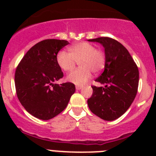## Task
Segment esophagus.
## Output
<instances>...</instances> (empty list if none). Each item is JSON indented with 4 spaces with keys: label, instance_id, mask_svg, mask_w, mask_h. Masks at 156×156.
I'll list each match as a JSON object with an SVG mask.
<instances>
[{
    "label": "esophagus",
    "instance_id": "obj_1",
    "mask_svg": "<svg viewBox=\"0 0 156 156\" xmlns=\"http://www.w3.org/2000/svg\"><path fill=\"white\" fill-rule=\"evenodd\" d=\"M83 87V86H76V90H81Z\"/></svg>",
    "mask_w": 156,
    "mask_h": 156
}]
</instances>
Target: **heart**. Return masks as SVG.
Instances as JSON below:
<instances>
[{
  "mask_svg": "<svg viewBox=\"0 0 156 156\" xmlns=\"http://www.w3.org/2000/svg\"><path fill=\"white\" fill-rule=\"evenodd\" d=\"M69 53L60 51L56 55V63L65 72H70L76 65L79 68L67 76V81L76 85H83L91 77V72L99 73L105 66V55L95 45L87 42H81L69 48Z\"/></svg>",
  "mask_w": 156,
  "mask_h": 156,
  "instance_id": "heart-1",
  "label": "heart"
}]
</instances>
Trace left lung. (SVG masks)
<instances>
[{"label": "left lung", "mask_w": 156, "mask_h": 156, "mask_svg": "<svg viewBox=\"0 0 156 156\" xmlns=\"http://www.w3.org/2000/svg\"><path fill=\"white\" fill-rule=\"evenodd\" d=\"M104 48L105 66L95 79L104 87L92 86L93 94L87 100L93 113L104 121L119 118L130 107L138 92L139 73L128 50L118 41L108 37L88 40Z\"/></svg>", "instance_id": "1"}]
</instances>
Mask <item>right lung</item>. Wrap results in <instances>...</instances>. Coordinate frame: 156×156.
Instances as JSON below:
<instances>
[{"mask_svg": "<svg viewBox=\"0 0 156 156\" xmlns=\"http://www.w3.org/2000/svg\"><path fill=\"white\" fill-rule=\"evenodd\" d=\"M69 44L66 40H44L34 45L15 71L16 92L24 108L36 118L50 120L66 108L75 86L54 83L63 77L56 55Z\"/></svg>", "mask_w": 156, "mask_h": 156, "instance_id": "obj_1", "label": "right lung"}]
</instances>
